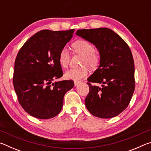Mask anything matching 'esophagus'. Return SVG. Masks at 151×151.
<instances>
[{
  "label": "esophagus",
  "instance_id": "esophagus-1",
  "mask_svg": "<svg viewBox=\"0 0 151 151\" xmlns=\"http://www.w3.org/2000/svg\"><path fill=\"white\" fill-rule=\"evenodd\" d=\"M79 83H81V81H74V84H75V86H77Z\"/></svg>",
  "mask_w": 151,
  "mask_h": 151
}]
</instances>
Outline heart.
I'll use <instances>...</instances> for the list:
<instances>
[{
  "mask_svg": "<svg viewBox=\"0 0 151 151\" xmlns=\"http://www.w3.org/2000/svg\"><path fill=\"white\" fill-rule=\"evenodd\" d=\"M72 47L76 53L83 56L81 65H84L80 68H72L68 70L65 76L68 80L78 81L88 75V69L86 65L91 68H95L100 63V57L94 52V46L85 40H76L73 43ZM70 52L66 47L63 48L58 55V62L63 68H66L69 64Z\"/></svg>",
  "mask_w": 151,
  "mask_h": 151,
  "instance_id": "heart-1",
  "label": "heart"
}]
</instances>
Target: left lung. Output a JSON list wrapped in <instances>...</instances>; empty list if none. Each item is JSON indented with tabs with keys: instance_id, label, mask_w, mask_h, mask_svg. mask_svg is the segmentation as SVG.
Instances as JSON below:
<instances>
[{
	"instance_id": "obj_1",
	"label": "left lung",
	"mask_w": 151,
	"mask_h": 151,
	"mask_svg": "<svg viewBox=\"0 0 151 151\" xmlns=\"http://www.w3.org/2000/svg\"><path fill=\"white\" fill-rule=\"evenodd\" d=\"M76 35L93 44L100 55V65L87 78L90 91L85 99L86 109L102 119L119 115L129 105L134 91V65L130 48L107 28L78 30Z\"/></svg>"
}]
</instances>
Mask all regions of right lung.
Instances as JSON below:
<instances>
[{"mask_svg":"<svg viewBox=\"0 0 151 151\" xmlns=\"http://www.w3.org/2000/svg\"><path fill=\"white\" fill-rule=\"evenodd\" d=\"M74 31L40 30L18 52L13 76L14 91L21 106L35 118L48 119L59 114L64 96L73 88V81H52L63 75L58 55Z\"/></svg>","mask_w":151,"mask_h":151,"instance_id":"1","label":"right lung"}]
</instances>
